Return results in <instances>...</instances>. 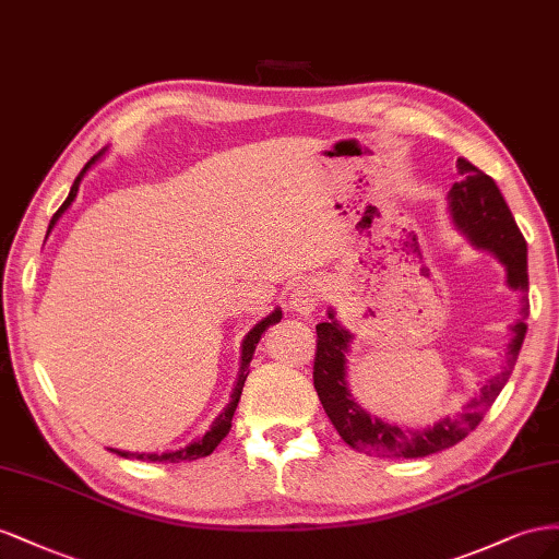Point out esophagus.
<instances>
[{"label":"esophagus","instance_id":"34e87169","mask_svg":"<svg viewBox=\"0 0 559 559\" xmlns=\"http://www.w3.org/2000/svg\"><path fill=\"white\" fill-rule=\"evenodd\" d=\"M321 301H323V288L321 283L316 281H301L290 293V307L301 316H309L311 311H316Z\"/></svg>","mask_w":559,"mask_h":559}]
</instances>
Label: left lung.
Masks as SVG:
<instances>
[{
    "mask_svg": "<svg viewBox=\"0 0 559 559\" xmlns=\"http://www.w3.org/2000/svg\"><path fill=\"white\" fill-rule=\"evenodd\" d=\"M456 168L461 180L450 189V211L456 229L464 231L475 248L497 254L499 262L506 266V285L510 290L522 293V318L513 325V340L508 344L506 368L489 379L480 389V395L473 397L464 412H459L452 419L444 417L433 426L414 430L381 421L379 417L365 412L348 391L346 354L354 337L337 323L334 311L330 309V321L316 325L318 342L313 360V386L332 426L337 428L342 440L358 452L419 459L454 448L471 430H475V426L483 421L487 407L497 401V395L515 368L524 334H527V323H524V318L530 316V299L524 297L530 290L527 241L520 234L513 213L508 211L497 182L480 168L466 162V158H456Z\"/></svg>",
    "mask_w": 559,
    "mask_h": 559,
    "instance_id": "obj_1",
    "label": "left lung"
}]
</instances>
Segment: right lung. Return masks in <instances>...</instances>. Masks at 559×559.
I'll return each mask as SVG.
<instances>
[{
    "label": "right lung",
    "mask_w": 559,
    "mask_h": 559,
    "mask_svg": "<svg viewBox=\"0 0 559 559\" xmlns=\"http://www.w3.org/2000/svg\"><path fill=\"white\" fill-rule=\"evenodd\" d=\"M100 156V154H98ZM98 156H93L91 162L84 166V170L76 175V180H74V185H72V189H70V197L66 199V203L60 205V209L56 211V215L51 217V225H49V231L53 229V225L56 222L60 219V215L66 213L70 205H72V201L76 199V191H79V182H82V178H84V173L98 162ZM283 318V313H281V309H274L271 311L266 318H262V321L254 325L248 334H246V340H243V346H241V368H238V379H236V386H234V391H231V401H229V405L222 409V414L219 417L213 421V426H211V430L209 433H205L203 438H199V440H194V442H189L187 448H182V450H175V452H164V454H145V452H121V450H111L109 448V452H115V454H119V456H126V459H140V461H170V464H178V461H194V459H201V456H209V454H213V450L217 448V444L227 438V433L231 430V417H234V412H236V405H238V401H241V393H243V384H246V379H248V365H250V360H252V354H254V346H258V342H260V337L264 334V330L269 328V325H274V323H278Z\"/></svg>",
    "instance_id": "obj_1"
}]
</instances>
